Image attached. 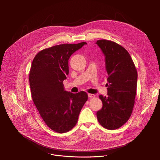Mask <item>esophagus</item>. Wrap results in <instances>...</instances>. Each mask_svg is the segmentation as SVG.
I'll return each mask as SVG.
<instances>
[{"mask_svg":"<svg viewBox=\"0 0 160 160\" xmlns=\"http://www.w3.org/2000/svg\"><path fill=\"white\" fill-rule=\"evenodd\" d=\"M88 97L89 98H94L96 97L95 94H88Z\"/></svg>","mask_w":160,"mask_h":160,"instance_id":"1","label":"esophagus"}]
</instances>
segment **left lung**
Masks as SVG:
<instances>
[{
	"instance_id": "8db88e82",
	"label": "left lung",
	"mask_w": 160,
	"mask_h": 160,
	"mask_svg": "<svg viewBox=\"0 0 160 160\" xmlns=\"http://www.w3.org/2000/svg\"><path fill=\"white\" fill-rule=\"evenodd\" d=\"M96 43L105 56L108 80V96L99 95L102 107L97 112V118L104 128L115 130L131 116L138 72L130 55L120 45L107 40H99Z\"/></svg>"
}]
</instances>
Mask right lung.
I'll use <instances>...</instances> for the list:
<instances>
[{
  "instance_id": "1",
  "label": "right lung",
  "mask_w": 160,
  "mask_h": 160,
  "mask_svg": "<svg viewBox=\"0 0 160 160\" xmlns=\"http://www.w3.org/2000/svg\"><path fill=\"white\" fill-rule=\"evenodd\" d=\"M85 44L65 43L45 49L32 64L29 81L33 101L45 124L58 133L67 132L75 126L88 99L84 91L68 92L62 83L69 73L70 56Z\"/></svg>"
}]
</instances>
